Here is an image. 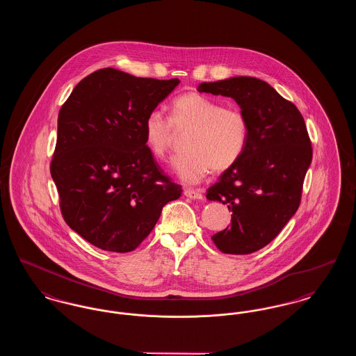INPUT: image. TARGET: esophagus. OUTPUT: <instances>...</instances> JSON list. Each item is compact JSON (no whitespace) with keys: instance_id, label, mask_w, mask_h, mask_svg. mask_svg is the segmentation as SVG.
Returning <instances> with one entry per match:
<instances>
[{"instance_id":"esophagus-1","label":"esophagus","mask_w":356,"mask_h":356,"mask_svg":"<svg viewBox=\"0 0 356 356\" xmlns=\"http://www.w3.org/2000/svg\"><path fill=\"white\" fill-rule=\"evenodd\" d=\"M184 195L189 199L193 200H202L203 199V191L202 189H192V188H186Z\"/></svg>"}]
</instances>
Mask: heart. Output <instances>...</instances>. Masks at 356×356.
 I'll return each mask as SVG.
<instances>
[{
    "label": "heart",
    "mask_w": 356,
    "mask_h": 356,
    "mask_svg": "<svg viewBox=\"0 0 356 356\" xmlns=\"http://www.w3.org/2000/svg\"><path fill=\"white\" fill-rule=\"evenodd\" d=\"M186 153L177 156L173 168L183 181L197 184L212 170L221 173L235 167L247 149L250 122L238 106L199 92H186L170 102V118L151 111L144 120L145 143L157 159H165L176 134H186Z\"/></svg>",
    "instance_id": "heart-1"
}]
</instances>
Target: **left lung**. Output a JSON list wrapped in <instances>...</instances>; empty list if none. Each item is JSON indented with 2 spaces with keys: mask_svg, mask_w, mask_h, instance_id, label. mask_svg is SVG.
I'll list each match as a JSON object with an SVG mask.
<instances>
[{
  "mask_svg": "<svg viewBox=\"0 0 356 356\" xmlns=\"http://www.w3.org/2000/svg\"><path fill=\"white\" fill-rule=\"evenodd\" d=\"M199 92L232 97L247 115L250 138L235 167L207 191L228 204L231 224L212 240L224 254H248L270 244L298 211L312 160L305 119L295 104L254 77L203 83Z\"/></svg>",
  "mask_w": 356,
  "mask_h": 356,
  "instance_id": "obj_1",
  "label": "left lung"
}]
</instances>
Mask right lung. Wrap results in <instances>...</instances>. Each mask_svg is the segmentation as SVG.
<instances>
[{"instance_id": "obj_1", "label": "right lung", "mask_w": 356, "mask_h": 356, "mask_svg": "<svg viewBox=\"0 0 356 356\" xmlns=\"http://www.w3.org/2000/svg\"><path fill=\"white\" fill-rule=\"evenodd\" d=\"M179 79H143L113 68L83 79L63 104L51 175L64 220L109 252H131L181 196L149 151L145 116Z\"/></svg>"}]
</instances>
